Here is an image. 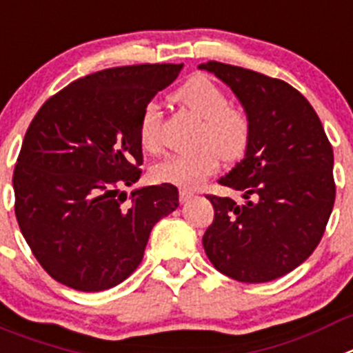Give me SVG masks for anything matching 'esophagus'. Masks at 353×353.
Instances as JSON below:
<instances>
[{
    "label": "esophagus",
    "mask_w": 353,
    "mask_h": 353,
    "mask_svg": "<svg viewBox=\"0 0 353 353\" xmlns=\"http://www.w3.org/2000/svg\"><path fill=\"white\" fill-rule=\"evenodd\" d=\"M192 198H194V192H190V190H185V189L180 190V203H187Z\"/></svg>",
    "instance_id": "esophagus-1"
}]
</instances>
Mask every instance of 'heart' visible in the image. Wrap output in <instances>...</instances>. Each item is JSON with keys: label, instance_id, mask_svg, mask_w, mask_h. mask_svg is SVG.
Returning <instances> with one entry per match:
<instances>
[{"label": "heart", "instance_id": "obj_1", "mask_svg": "<svg viewBox=\"0 0 353 353\" xmlns=\"http://www.w3.org/2000/svg\"><path fill=\"white\" fill-rule=\"evenodd\" d=\"M179 103L201 121L198 152L168 154L152 166V179L182 189H196L219 170V155L224 161H238L247 152L252 124L247 112L231 105L228 92L208 77H194L173 94ZM163 112L155 101L145 105L140 115L138 137L145 150L161 147Z\"/></svg>", "mask_w": 353, "mask_h": 353}]
</instances>
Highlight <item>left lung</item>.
<instances>
[{
  "instance_id": "1",
  "label": "left lung",
  "mask_w": 353,
  "mask_h": 353,
  "mask_svg": "<svg viewBox=\"0 0 353 353\" xmlns=\"http://www.w3.org/2000/svg\"><path fill=\"white\" fill-rule=\"evenodd\" d=\"M250 117L245 157L219 182L243 194L208 196L215 216L203 247L225 276L271 282L303 264L322 240L336 198L334 155L308 99L283 80L208 61Z\"/></svg>"
}]
</instances>
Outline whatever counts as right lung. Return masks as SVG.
I'll list each match as a JSON object with an SVG mask.
<instances>
[{
	"instance_id": "1",
	"label": "right lung",
	"mask_w": 353,
	"mask_h": 353,
	"mask_svg": "<svg viewBox=\"0 0 353 353\" xmlns=\"http://www.w3.org/2000/svg\"><path fill=\"white\" fill-rule=\"evenodd\" d=\"M183 64L108 68L43 103L14 171L15 216L38 263L82 292L112 289L140 266L155 222L179 206L171 183L132 190L143 163L140 115Z\"/></svg>"
}]
</instances>
